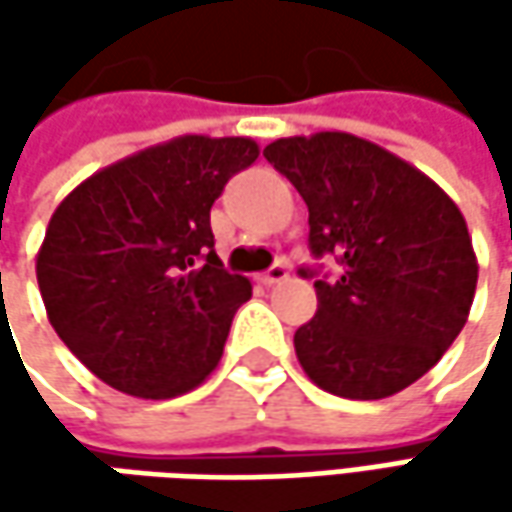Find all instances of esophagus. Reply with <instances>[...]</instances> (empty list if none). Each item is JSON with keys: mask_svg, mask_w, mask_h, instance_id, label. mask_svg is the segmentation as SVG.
<instances>
[{"mask_svg": "<svg viewBox=\"0 0 512 512\" xmlns=\"http://www.w3.org/2000/svg\"><path fill=\"white\" fill-rule=\"evenodd\" d=\"M287 276H290V273H287L285 265H273L270 270H265L259 279H262V285L273 287V285H282V282H287Z\"/></svg>", "mask_w": 512, "mask_h": 512, "instance_id": "34e87169", "label": "esophagus"}]
</instances>
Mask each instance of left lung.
Segmentation results:
<instances>
[{
    "label": "left lung",
    "mask_w": 512,
    "mask_h": 512,
    "mask_svg": "<svg viewBox=\"0 0 512 512\" xmlns=\"http://www.w3.org/2000/svg\"><path fill=\"white\" fill-rule=\"evenodd\" d=\"M265 159L305 199L310 250L342 265L339 279L313 282L316 316L293 336L307 379L359 402L422 379L476 296L462 210L422 170L342 130L276 139Z\"/></svg>",
    "instance_id": "1"
}]
</instances>
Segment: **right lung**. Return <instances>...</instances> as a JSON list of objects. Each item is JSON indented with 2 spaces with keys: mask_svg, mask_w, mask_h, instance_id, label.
Returning a JSON list of instances; mask_svg holds the SVG:
<instances>
[{
  "mask_svg": "<svg viewBox=\"0 0 512 512\" xmlns=\"http://www.w3.org/2000/svg\"><path fill=\"white\" fill-rule=\"evenodd\" d=\"M256 159L247 136H176L96 170L53 210L39 293L59 339L113 390L173 399L216 370L253 287L219 262L210 207Z\"/></svg>",
  "mask_w": 512,
  "mask_h": 512,
  "instance_id": "obj_1",
  "label": "right lung"
}]
</instances>
